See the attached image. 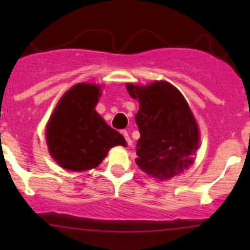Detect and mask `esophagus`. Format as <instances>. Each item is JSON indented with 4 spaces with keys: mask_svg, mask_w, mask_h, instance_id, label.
<instances>
[{
    "mask_svg": "<svg viewBox=\"0 0 250 250\" xmlns=\"http://www.w3.org/2000/svg\"><path fill=\"white\" fill-rule=\"evenodd\" d=\"M122 135L123 137H125V141H127V144L128 145H132V140H130V138H129V134H128V132L127 130H122Z\"/></svg>",
    "mask_w": 250,
    "mask_h": 250,
    "instance_id": "esophagus-1",
    "label": "esophagus"
}]
</instances>
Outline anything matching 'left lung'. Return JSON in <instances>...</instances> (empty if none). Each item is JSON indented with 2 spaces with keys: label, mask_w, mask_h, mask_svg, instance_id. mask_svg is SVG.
<instances>
[{
  "label": "left lung",
  "mask_w": 250,
  "mask_h": 250,
  "mask_svg": "<svg viewBox=\"0 0 250 250\" xmlns=\"http://www.w3.org/2000/svg\"><path fill=\"white\" fill-rule=\"evenodd\" d=\"M125 87L130 97L139 100L135 115L140 133L138 167L160 180L180 174L193 162L200 141L197 123L185 98L163 81L146 87Z\"/></svg>",
  "instance_id": "8db88e82"
}]
</instances>
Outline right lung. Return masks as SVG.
I'll list each match as a JSON object with an SVG mask.
<instances>
[{"mask_svg":"<svg viewBox=\"0 0 250 250\" xmlns=\"http://www.w3.org/2000/svg\"><path fill=\"white\" fill-rule=\"evenodd\" d=\"M99 97L98 85L76 84L60 99L48 122V150L65 169H92L102 163L111 147L125 146V138L95 111Z\"/></svg>","mask_w":250,"mask_h":250,"instance_id":"obj_1","label":"right lung"}]
</instances>
